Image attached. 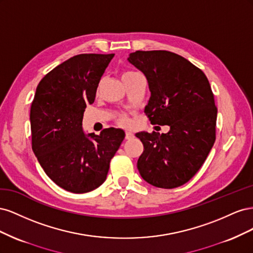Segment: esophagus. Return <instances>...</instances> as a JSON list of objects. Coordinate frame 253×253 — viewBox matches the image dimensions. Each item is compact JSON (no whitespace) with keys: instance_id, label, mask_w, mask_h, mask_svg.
<instances>
[{"instance_id":"obj_1","label":"esophagus","mask_w":253,"mask_h":253,"mask_svg":"<svg viewBox=\"0 0 253 253\" xmlns=\"http://www.w3.org/2000/svg\"><path fill=\"white\" fill-rule=\"evenodd\" d=\"M132 138H134V134L132 133V132H128V131H126V139H132Z\"/></svg>"}]
</instances>
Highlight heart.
<instances>
[{
	"mask_svg": "<svg viewBox=\"0 0 253 253\" xmlns=\"http://www.w3.org/2000/svg\"><path fill=\"white\" fill-rule=\"evenodd\" d=\"M138 76H141V75L135 71H126L122 74V81H124V83H125L128 80H132L136 77H138ZM100 85H101V83L98 85V89H99V87H100ZM117 120H118V124L121 126H128V124H129L128 118L126 116H125V115H120Z\"/></svg>",
	"mask_w": 253,
	"mask_h": 253,
	"instance_id": "1",
	"label": "heart"
}]
</instances>
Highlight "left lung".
Wrapping results in <instances>:
<instances>
[{
    "label": "left lung",
    "instance_id": "8db88e82",
    "mask_svg": "<svg viewBox=\"0 0 253 253\" xmlns=\"http://www.w3.org/2000/svg\"><path fill=\"white\" fill-rule=\"evenodd\" d=\"M127 61L143 73L151 97L144 113L166 134L139 132L143 143L137 168L150 185L173 189L201 169L215 141L217 109L206 75L183 57L167 50H137Z\"/></svg>",
    "mask_w": 253,
    "mask_h": 253
}]
</instances>
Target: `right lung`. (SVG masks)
<instances>
[{"label": "right lung", "instance_id": "add662e5", "mask_svg": "<svg viewBox=\"0 0 253 253\" xmlns=\"http://www.w3.org/2000/svg\"><path fill=\"white\" fill-rule=\"evenodd\" d=\"M114 53H81L64 61L38 84L30 108L33 151L48 177L73 193L105 181L111 159L125 139L121 128L85 134L83 113Z\"/></svg>", "mask_w": 253, "mask_h": 253}]
</instances>
